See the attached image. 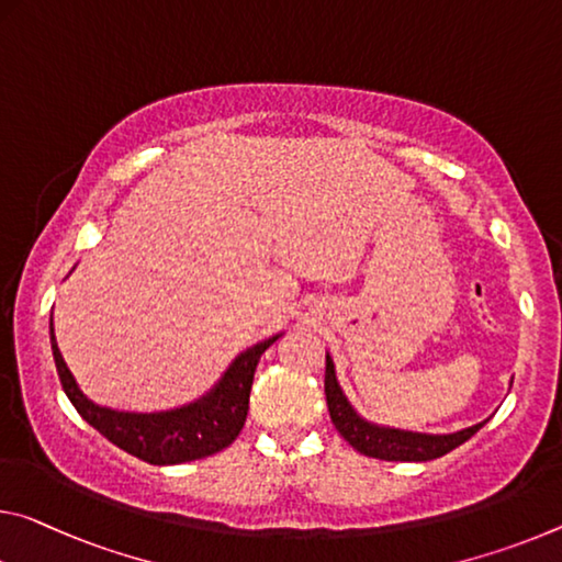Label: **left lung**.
Masks as SVG:
<instances>
[{
    "label": "left lung",
    "instance_id": "1",
    "mask_svg": "<svg viewBox=\"0 0 562 562\" xmlns=\"http://www.w3.org/2000/svg\"><path fill=\"white\" fill-rule=\"evenodd\" d=\"M325 395L329 417H333L337 432H340L355 450L362 452V456L378 460L425 462L442 458L448 456L450 450H456L458 445L473 438L480 427L487 423L483 420L450 435H427L413 430H397V427H385L364 420V417L358 415V409L350 405V400L345 397L340 382H337L335 362L329 355H325Z\"/></svg>",
    "mask_w": 562,
    "mask_h": 562
}]
</instances>
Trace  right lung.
Segmentation results:
<instances>
[{
    "mask_svg": "<svg viewBox=\"0 0 562 562\" xmlns=\"http://www.w3.org/2000/svg\"><path fill=\"white\" fill-rule=\"evenodd\" d=\"M278 337L280 335H272L270 340L239 352L217 385L190 405L162 409V413H122V409L94 405L79 390L75 375L61 358L55 340V325L49 317L52 355H55L59 382L69 403L106 440L149 465H180V462L215 456L227 445H233L247 420L249 390H252L257 362Z\"/></svg>",
    "mask_w": 562,
    "mask_h": 562,
    "instance_id": "right-lung-1",
    "label": "right lung"
}]
</instances>
